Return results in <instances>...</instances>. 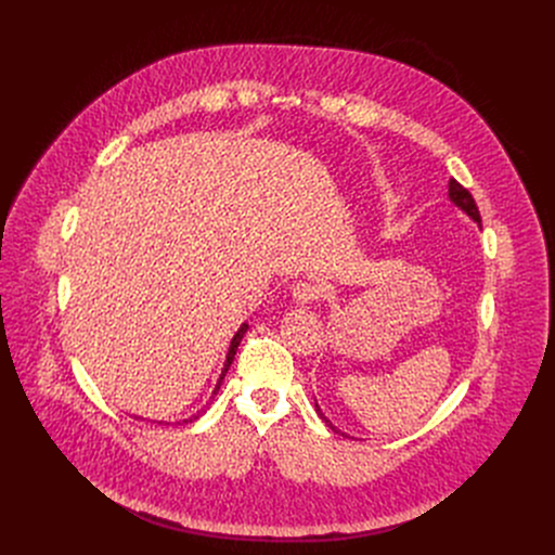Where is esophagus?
<instances>
[{
    "instance_id": "esophagus-1",
    "label": "esophagus",
    "mask_w": 555,
    "mask_h": 555,
    "mask_svg": "<svg viewBox=\"0 0 555 555\" xmlns=\"http://www.w3.org/2000/svg\"><path fill=\"white\" fill-rule=\"evenodd\" d=\"M323 296V287L319 283H311V281H300L292 287V298L298 302V305H307V302H313L319 300Z\"/></svg>"
}]
</instances>
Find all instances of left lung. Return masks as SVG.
<instances>
[{
    "instance_id": "1",
    "label": "left lung",
    "mask_w": 555,
    "mask_h": 555,
    "mask_svg": "<svg viewBox=\"0 0 555 555\" xmlns=\"http://www.w3.org/2000/svg\"><path fill=\"white\" fill-rule=\"evenodd\" d=\"M448 197H450V202L459 208V210H463L474 223H479L481 225V215H479V208H477V204H474V199H472V195L467 193V189H463L456 180H450L448 182ZM313 409H315V413H319V417L334 430V433H338V435H343V437H349L347 433H340L327 417H325V413L321 411V406L319 404H313Z\"/></svg>"
}]
</instances>
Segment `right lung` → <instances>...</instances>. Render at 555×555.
Here are the masks:
<instances>
[{"mask_svg":"<svg viewBox=\"0 0 555 555\" xmlns=\"http://www.w3.org/2000/svg\"><path fill=\"white\" fill-rule=\"evenodd\" d=\"M246 332H248V323H244L240 330H236V334L232 336L230 347H228V353H225V362H223V369H221V375H219V379H217V384H215V388H212V398H215V395L219 392L221 382H223V377H225V373H228V369H230V364H232V360H234V353H236V349H240V343H242V338H244V334H246ZM206 406H208V404H206ZM204 413H206V409L197 411L195 415H191V417H186V420H178L176 424H178V426H182V424H191V422L199 420ZM151 422H153V424H160V426H169V424H173V422H165V420H160V422L151 420Z\"/></svg>","mask_w":555,"mask_h":555,"instance_id":"right-lung-1","label":"right lung"}]
</instances>
